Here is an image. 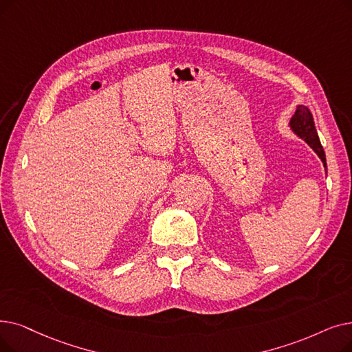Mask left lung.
I'll return each instance as SVG.
<instances>
[{"instance_id": "left-lung-1", "label": "left lung", "mask_w": 352, "mask_h": 352, "mask_svg": "<svg viewBox=\"0 0 352 352\" xmlns=\"http://www.w3.org/2000/svg\"><path fill=\"white\" fill-rule=\"evenodd\" d=\"M290 128L294 129V132L300 136L302 140H305L308 142V145L316 152L318 157L320 158V161L324 162V166L327 168V158H325V152L322 145H320L318 132L315 129V124H314V116L311 113V111L307 108V106L299 104L296 108L295 115L290 119Z\"/></svg>"}]
</instances>
